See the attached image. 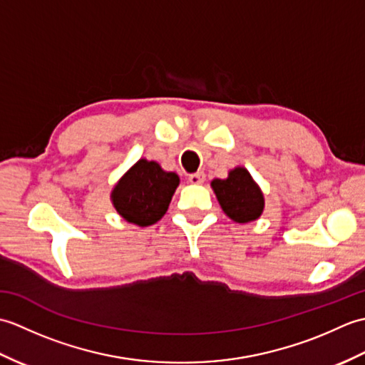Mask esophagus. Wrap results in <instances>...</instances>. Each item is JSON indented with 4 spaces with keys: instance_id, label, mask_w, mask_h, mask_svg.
<instances>
[{
    "instance_id": "1",
    "label": "esophagus",
    "mask_w": 365,
    "mask_h": 365,
    "mask_svg": "<svg viewBox=\"0 0 365 365\" xmlns=\"http://www.w3.org/2000/svg\"><path fill=\"white\" fill-rule=\"evenodd\" d=\"M188 180H190L191 183H195V185H200V183H204V180H205V174H204V173L190 174V175H188Z\"/></svg>"
}]
</instances>
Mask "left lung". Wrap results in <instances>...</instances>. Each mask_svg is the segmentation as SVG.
Instances as JSON below:
<instances>
[{"mask_svg": "<svg viewBox=\"0 0 365 365\" xmlns=\"http://www.w3.org/2000/svg\"><path fill=\"white\" fill-rule=\"evenodd\" d=\"M218 202L230 220L247 222L257 220L263 212V195L245 168L230 170L229 177L212 182Z\"/></svg>", "mask_w": 365, "mask_h": 365, "instance_id": "1", "label": "left lung"}]
</instances>
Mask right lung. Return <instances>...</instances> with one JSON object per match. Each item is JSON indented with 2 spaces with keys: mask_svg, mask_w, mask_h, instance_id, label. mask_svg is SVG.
Returning a JSON list of instances; mask_svg holds the SVG:
<instances>
[{
  "mask_svg": "<svg viewBox=\"0 0 365 365\" xmlns=\"http://www.w3.org/2000/svg\"><path fill=\"white\" fill-rule=\"evenodd\" d=\"M178 187V175L166 173L158 163L139 160L113 191V204L123 220L150 226L166 213Z\"/></svg>",
  "mask_w": 365,
  "mask_h": 365,
  "instance_id": "1",
  "label": "right lung"
}]
</instances>
